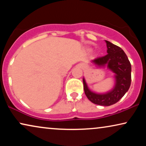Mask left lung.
<instances>
[{"instance_id":"8db88e82","label":"left lung","mask_w":146,"mask_h":146,"mask_svg":"<svg viewBox=\"0 0 146 146\" xmlns=\"http://www.w3.org/2000/svg\"><path fill=\"white\" fill-rule=\"evenodd\" d=\"M107 46V53L104 56L92 60L95 65L107 68L115 74V85L113 89L104 94H98L91 91L83 78L85 94L95 104L109 106L117 102L129 88L131 84V64L126 54L120 47L110 42L105 40Z\"/></svg>"}]
</instances>
